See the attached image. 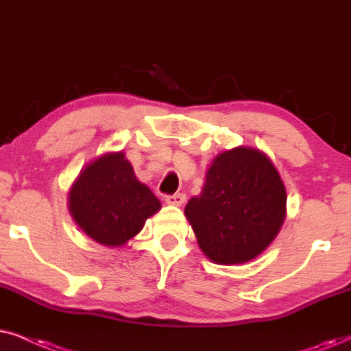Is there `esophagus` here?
<instances>
[{
  "instance_id": "esophagus-1",
  "label": "esophagus",
  "mask_w": 351,
  "mask_h": 351,
  "mask_svg": "<svg viewBox=\"0 0 351 351\" xmlns=\"http://www.w3.org/2000/svg\"><path fill=\"white\" fill-rule=\"evenodd\" d=\"M184 194H173V195H167L165 202L168 205H175V207H180V205L184 204Z\"/></svg>"
}]
</instances>
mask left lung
Returning <instances> with one entry per match:
<instances>
[{
    "label": "left lung",
    "mask_w": 351,
    "mask_h": 351,
    "mask_svg": "<svg viewBox=\"0 0 351 351\" xmlns=\"http://www.w3.org/2000/svg\"><path fill=\"white\" fill-rule=\"evenodd\" d=\"M286 202V188L268 156L239 146L213 158L202 191L189 199L184 215L205 256L218 265H239L274 241Z\"/></svg>",
    "instance_id": "left-lung-1"
}]
</instances>
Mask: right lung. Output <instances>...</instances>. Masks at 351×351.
Listing matches in <instances>:
<instances>
[{
	"label": "right lung",
	"instance_id": "obj_1",
	"mask_svg": "<svg viewBox=\"0 0 351 351\" xmlns=\"http://www.w3.org/2000/svg\"><path fill=\"white\" fill-rule=\"evenodd\" d=\"M160 208V200L136 178L123 151L102 154L88 163L69 191L73 221L107 247L127 244Z\"/></svg>",
	"mask_w": 351,
	"mask_h": 351
}]
</instances>
